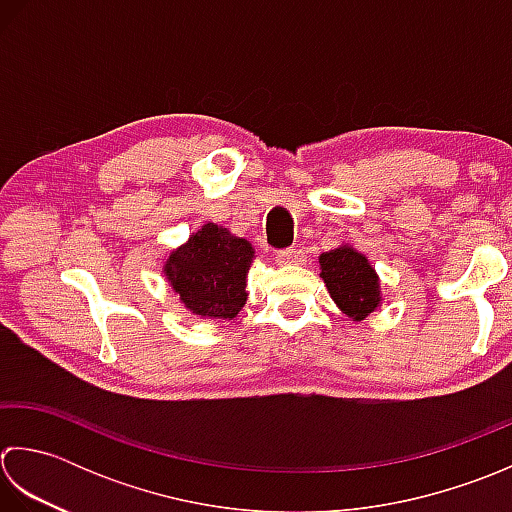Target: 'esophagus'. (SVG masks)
<instances>
[{
    "label": "esophagus",
    "instance_id": "1",
    "mask_svg": "<svg viewBox=\"0 0 512 512\" xmlns=\"http://www.w3.org/2000/svg\"><path fill=\"white\" fill-rule=\"evenodd\" d=\"M276 260H278V265H302L305 263V254H302V249L289 247V249H280V252H276Z\"/></svg>",
    "mask_w": 512,
    "mask_h": 512
}]
</instances>
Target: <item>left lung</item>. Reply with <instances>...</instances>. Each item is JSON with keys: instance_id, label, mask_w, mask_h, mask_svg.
<instances>
[{"instance_id": "obj_1", "label": "left lung", "mask_w": 512, "mask_h": 512, "mask_svg": "<svg viewBox=\"0 0 512 512\" xmlns=\"http://www.w3.org/2000/svg\"><path fill=\"white\" fill-rule=\"evenodd\" d=\"M320 276L333 302L353 320H364L380 305V283L369 260L356 249L338 247L320 256Z\"/></svg>"}]
</instances>
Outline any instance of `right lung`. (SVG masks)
<instances>
[{"label":"right lung","instance_id":"add662e5","mask_svg":"<svg viewBox=\"0 0 512 512\" xmlns=\"http://www.w3.org/2000/svg\"><path fill=\"white\" fill-rule=\"evenodd\" d=\"M252 258V245L245 238L207 223L170 256L165 274L196 316L234 318L247 300L245 278Z\"/></svg>","mask_w":512,"mask_h":512}]
</instances>
